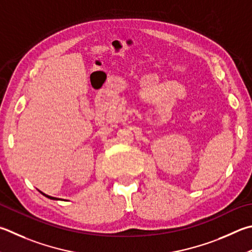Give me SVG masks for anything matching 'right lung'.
<instances>
[{
  "label": "right lung",
  "mask_w": 252,
  "mask_h": 252,
  "mask_svg": "<svg viewBox=\"0 0 252 252\" xmlns=\"http://www.w3.org/2000/svg\"><path fill=\"white\" fill-rule=\"evenodd\" d=\"M40 191V190H39ZM40 193H42L45 197H47V198H49V199H54V200H58V198L57 197H53V196H49V195H46V194H44L43 191H40Z\"/></svg>",
  "instance_id": "obj_1"
}]
</instances>
